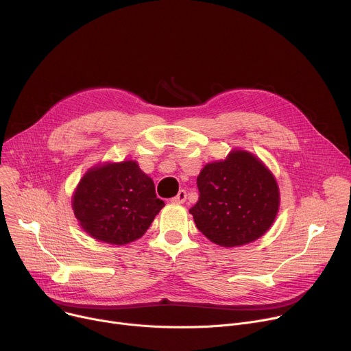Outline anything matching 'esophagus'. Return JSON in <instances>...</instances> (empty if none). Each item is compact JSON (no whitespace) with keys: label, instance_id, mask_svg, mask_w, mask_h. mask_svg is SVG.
Returning <instances> with one entry per match:
<instances>
[{"label":"esophagus","instance_id":"34e87169","mask_svg":"<svg viewBox=\"0 0 351 351\" xmlns=\"http://www.w3.org/2000/svg\"><path fill=\"white\" fill-rule=\"evenodd\" d=\"M186 198H187L186 190H179V193L171 199V202H172V203H176V204H183V203L186 202Z\"/></svg>","mask_w":351,"mask_h":351}]
</instances>
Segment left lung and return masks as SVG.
I'll list each match as a JSON object with an SVG mask.
<instances>
[{
	"instance_id": "1",
	"label": "left lung",
	"mask_w": 351,
	"mask_h": 351,
	"mask_svg": "<svg viewBox=\"0 0 351 351\" xmlns=\"http://www.w3.org/2000/svg\"><path fill=\"white\" fill-rule=\"evenodd\" d=\"M198 202L190 208L197 229L215 244L243 245L274 223L279 189L274 175L253 154L232 152L207 164L197 178Z\"/></svg>"
}]
</instances>
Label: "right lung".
I'll return each mask as SVG.
<instances>
[{"instance_id":"right-lung-1","label":"right lung","mask_w":351,"mask_h":351,"mask_svg":"<svg viewBox=\"0 0 351 351\" xmlns=\"http://www.w3.org/2000/svg\"><path fill=\"white\" fill-rule=\"evenodd\" d=\"M72 202L75 217L90 236L117 245L141 237L165 206L153 179L134 161L90 169Z\"/></svg>"}]
</instances>
